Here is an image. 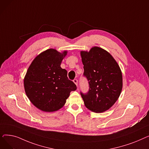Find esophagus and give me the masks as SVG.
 Listing matches in <instances>:
<instances>
[{
    "instance_id": "1",
    "label": "esophagus",
    "mask_w": 149,
    "mask_h": 149,
    "mask_svg": "<svg viewBox=\"0 0 149 149\" xmlns=\"http://www.w3.org/2000/svg\"><path fill=\"white\" fill-rule=\"evenodd\" d=\"M73 81H74V83L77 86H78V80H77V79H75L73 80Z\"/></svg>"
}]
</instances>
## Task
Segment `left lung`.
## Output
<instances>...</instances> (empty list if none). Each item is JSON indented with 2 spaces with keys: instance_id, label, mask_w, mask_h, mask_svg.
Segmentation results:
<instances>
[{
  "instance_id": "obj_1",
  "label": "left lung",
  "mask_w": 149,
  "mask_h": 149,
  "mask_svg": "<svg viewBox=\"0 0 149 149\" xmlns=\"http://www.w3.org/2000/svg\"><path fill=\"white\" fill-rule=\"evenodd\" d=\"M83 76L89 83V91L80 92L85 106L92 112H103L118 99L123 87L119 65L111 55L99 47L89 52L81 51Z\"/></svg>"
}]
</instances>
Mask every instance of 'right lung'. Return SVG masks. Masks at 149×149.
Returning <instances> with one entry per match:
<instances>
[{
    "instance_id": "1",
    "label": "right lung",
    "mask_w": 149,
    "mask_h": 149,
    "mask_svg": "<svg viewBox=\"0 0 149 149\" xmlns=\"http://www.w3.org/2000/svg\"><path fill=\"white\" fill-rule=\"evenodd\" d=\"M67 51L49 49L31 63L24 79L26 94L36 107L45 112L56 111L66 103L75 83L68 79L67 70L60 65Z\"/></svg>"
}]
</instances>
